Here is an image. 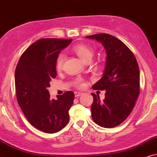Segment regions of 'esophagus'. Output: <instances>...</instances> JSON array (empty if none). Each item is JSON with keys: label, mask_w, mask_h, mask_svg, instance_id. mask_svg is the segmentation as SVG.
<instances>
[{"label": "esophagus", "mask_w": 157, "mask_h": 157, "mask_svg": "<svg viewBox=\"0 0 157 157\" xmlns=\"http://www.w3.org/2000/svg\"><path fill=\"white\" fill-rule=\"evenodd\" d=\"M82 93H81V92H79V91L75 92V97H80V96L82 95Z\"/></svg>", "instance_id": "1"}]
</instances>
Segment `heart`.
<instances>
[{"label": "heart", "instance_id": "heart-1", "mask_svg": "<svg viewBox=\"0 0 157 157\" xmlns=\"http://www.w3.org/2000/svg\"><path fill=\"white\" fill-rule=\"evenodd\" d=\"M73 50L77 55V56L86 63L90 61L94 55V49L90 45L86 44H78L75 45L73 48ZM65 55L63 53H60L58 56L57 60H56V68L58 70H60L62 69L64 61H65ZM76 83L78 87H82L84 86L80 79L77 80Z\"/></svg>", "mask_w": 157, "mask_h": 157}]
</instances>
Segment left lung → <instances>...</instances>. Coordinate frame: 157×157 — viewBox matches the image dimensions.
Wrapping results in <instances>:
<instances>
[{
  "label": "left lung",
  "mask_w": 157,
  "mask_h": 157,
  "mask_svg": "<svg viewBox=\"0 0 157 157\" xmlns=\"http://www.w3.org/2000/svg\"><path fill=\"white\" fill-rule=\"evenodd\" d=\"M86 38L101 43L107 54L102 77L92 86L106 90L105 99L101 101L99 95L91 94L92 119L101 127H115L129 116L139 96L138 63L126 45L113 36L99 33Z\"/></svg>",
  "instance_id": "8db88e82"
}]
</instances>
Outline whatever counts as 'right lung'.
Masks as SVG:
<instances>
[{
  "instance_id": "right-lung-1",
  "label": "right lung",
  "mask_w": 157,
  "mask_h": 157,
  "mask_svg": "<svg viewBox=\"0 0 157 157\" xmlns=\"http://www.w3.org/2000/svg\"><path fill=\"white\" fill-rule=\"evenodd\" d=\"M71 39H42L23 52L15 69V90L20 108L28 121L46 133L61 130L69 120L75 94L67 91L51 99L48 88L55 78L56 60Z\"/></svg>"
}]
</instances>
